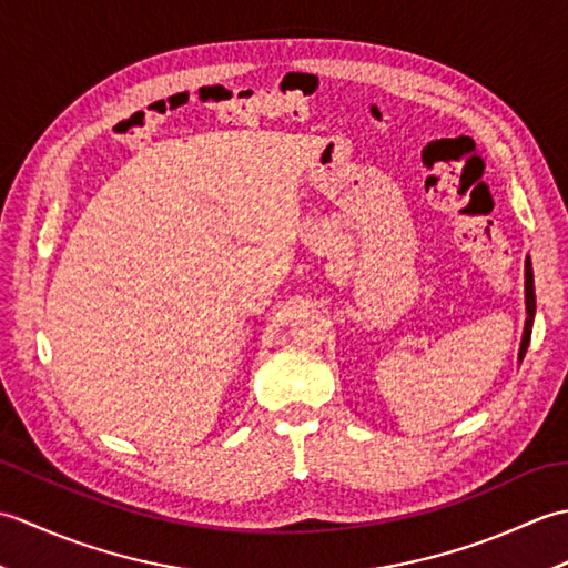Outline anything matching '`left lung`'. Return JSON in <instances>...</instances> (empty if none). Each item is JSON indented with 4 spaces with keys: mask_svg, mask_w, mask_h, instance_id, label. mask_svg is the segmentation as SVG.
<instances>
[{
    "mask_svg": "<svg viewBox=\"0 0 568 568\" xmlns=\"http://www.w3.org/2000/svg\"><path fill=\"white\" fill-rule=\"evenodd\" d=\"M525 300H527V322H525V334H523V346H520V361L525 358L529 336H532V322H535V277H532V263L529 261L525 271Z\"/></svg>",
    "mask_w": 568,
    "mask_h": 568,
    "instance_id": "8db88e82",
    "label": "left lung"
}]
</instances>
